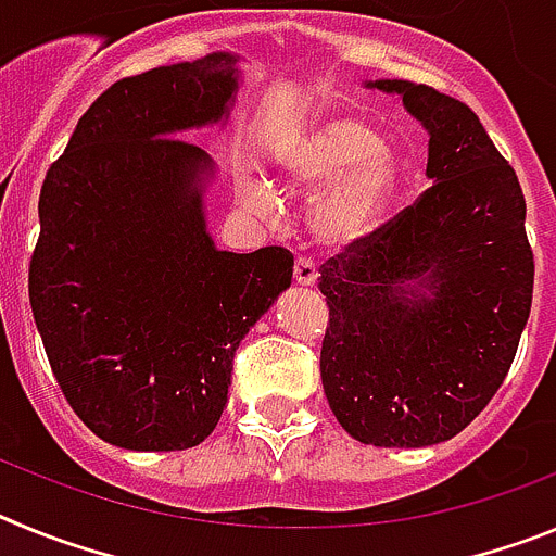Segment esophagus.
<instances>
[{
    "instance_id": "1",
    "label": "esophagus",
    "mask_w": 556,
    "mask_h": 556,
    "mask_svg": "<svg viewBox=\"0 0 556 556\" xmlns=\"http://www.w3.org/2000/svg\"><path fill=\"white\" fill-rule=\"evenodd\" d=\"M294 281L301 283V287H314V281H317V269H314V264L308 262V258H298V262H294Z\"/></svg>"
}]
</instances>
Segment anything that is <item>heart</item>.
<instances>
[{
    "label": "heart",
    "mask_w": 556,
    "mask_h": 556,
    "mask_svg": "<svg viewBox=\"0 0 556 556\" xmlns=\"http://www.w3.org/2000/svg\"><path fill=\"white\" fill-rule=\"evenodd\" d=\"M278 169L292 191L312 194L323 189L312 205V230L333 248L372 233L397 189L384 141L356 116H328L294 132L278 150ZM248 205L258 214H273L278 198L267 184H253Z\"/></svg>",
    "instance_id": "heart-1"
}]
</instances>
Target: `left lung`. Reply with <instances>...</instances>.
<instances>
[{
	"label": "left lung",
	"instance_id": "1",
	"mask_svg": "<svg viewBox=\"0 0 556 556\" xmlns=\"http://www.w3.org/2000/svg\"><path fill=\"white\" fill-rule=\"evenodd\" d=\"M365 86L404 97L429 130L431 186L320 267L323 390L358 443L424 448L459 434L513 365L534 287L527 200L465 102L409 80Z\"/></svg>",
	"mask_w": 556,
	"mask_h": 556
}]
</instances>
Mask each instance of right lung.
Listing matches in <instances>:
<instances>
[{"label":"right lung","instance_id":"obj_1","mask_svg":"<svg viewBox=\"0 0 556 556\" xmlns=\"http://www.w3.org/2000/svg\"><path fill=\"white\" fill-rule=\"evenodd\" d=\"M236 75L211 52L113 83L43 178L29 306L68 406L119 448L203 443L236 348L292 283L289 250L214 248V164L175 136L225 119Z\"/></svg>","mask_w":556,"mask_h":556}]
</instances>
